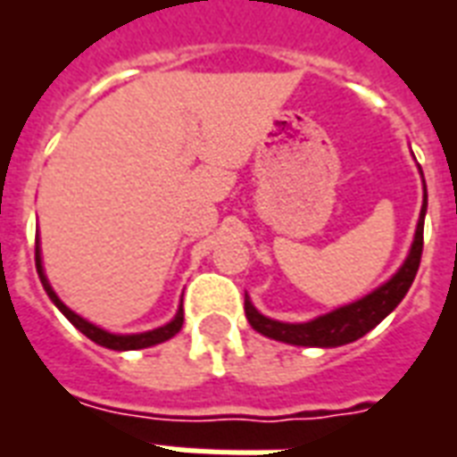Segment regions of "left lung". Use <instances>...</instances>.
<instances>
[{"instance_id":"8db88e82","label":"left lung","mask_w":457,"mask_h":457,"mask_svg":"<svg viewBox=\"0 0 457 457\" xmlns=\"http://www.w3.org/2000/svg\"><path fill=\"white\" fill-rule=\"evenodd\" d=\"M424 212H427V188H424V203L420 212V221H417L415 243L410 247V254L405 264L394 274L391 281L377 288L370 295H364L357 303H350L345 307H338L334 312L317 317L305 324H286V321L269 320L260 314L253 307V303L245 298V317L254 331L262 336H269L274 341L293 343V345H317V348H336V345H345L350 341L362 338L367 331H372L386 314H391L398 307L405 293L415 281L417 269L422 262V247H424Z\"/></svg>"}]
</instances>
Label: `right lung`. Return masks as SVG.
<instances>
[{
	"mask_svg": "<svg viewBox=\"0 0 457 457\" xmlns=\"http://www.w3.org/2000/svg\"><path fill=\"white\" fill-rule=\"evenodd\" d=\"M35 267H37V274H40V281H42V286H45V291H47V295L52 298V303H54V305L59 307L63 314H66V320H69L71 324H73V327L80 331V334L87 336L90 341L100 343V345H104V348H112V350L150 348V345H157V343L169 341V338L179 334L180 327H183V307H179V314H176V317H173V320L169 321L166 327H159V328H154V331H145V334H130V336L109 334V331H104V328L95 327V324H90V321H85L83 317H78L76 312H71L69 307L63 305L62 300H59V295L52 291V286H49L47 277H45V271H42L40 245L35 247Z\"/></svg>",
	"mask_w": 457,
	"mask_h": 457,
	"instance_id": "add662e5",
	"label": "right lung"
}]
</instances>
